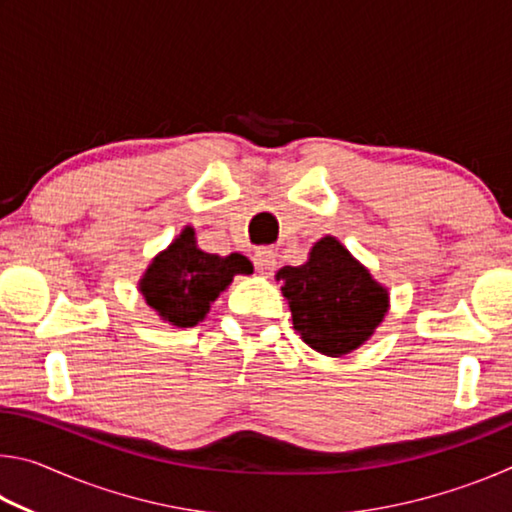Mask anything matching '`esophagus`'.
<instances>
[{
  "instance_id": "obj_1",
  "label": "esophagus",
  "mask_w": 512,
  "mask_h": 512,
  "mask_svg": "<svg viewBox=\"0 0 512 512\" xmlns=\"http://www.w3.org/2000/svg\"><path fill=\"white\" fill-rule=\"evenodd\" d=\"M253 262L259 275H271L277 266V259L271 248H259L253 257Z\"/></svg>"
}]
</instances>
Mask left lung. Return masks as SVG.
I'll return each mask as SVG.
<instances>
[{
    "label": "left lung",
    "mask_w": 512,
    "mask_h": 512,
    "mask_svg": "<svg viewBox=\"0 0 512 512\" xmlns=\"http://www.w3.org/2000/svg\"><path fill=\"white\" fill-rule=\"evenodd\" d=\"M293 327L309 348L341 357L384 320L388 293L334 237L316 241L309 262L277 271Z\"/></svg>",
    "instance_id": "obj_1"
}]
</instances>
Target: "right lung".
Returning a JSON list of instances; mask_svg holds the SVG:
<instances>
[{"label":"right lung","instance_id":"add662e5","mask_svg":"<svg viewBox=\"0 0 512 512\" xmlns=\"http://www.w3.org/2000/svg\"><path fill=\"white\" fill-rule=\"evenodd\" d=\"M253 264L244 255L228 257L196 248L194 230L185 228L173 244L153 259L140 282L142 296L158 314L176 327L201 323L210 302L228 287L237 273H250Z\"/></svg>","mask_w":512,"mask_h":512}]
</instances>
